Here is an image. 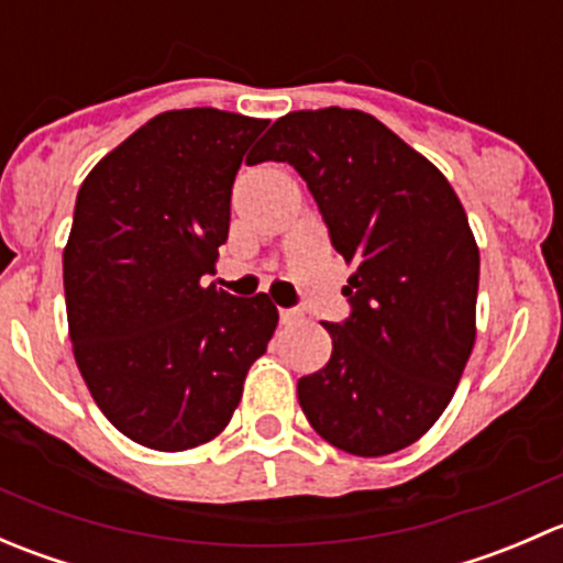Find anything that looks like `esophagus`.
I'll use <instances>...</instances> for the list:
<instances>
[{
	"mask_svg": "<svg viewBox=\"0 0 563 563\" xmlns=\"http://www.w3.org/2000/svg\"><path fill=\"white\" fill-rule=\"evenodd\" d=\"M299 318H302V310H297V308H283L280 310V323H297Z\"/></svg>",
	"mask_w": 563,
	"mask_h": 563,
	"instance_id": "esophagus-1",
	"label": "esophagus"
}]
</instances>
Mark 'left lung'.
<instances>
[{
  "mask_svg": "<svg viewBox=\"0 0 563 563\" xmlns=\"http://www.w3.org/2000/svg\"><path fill=\"white\" fill-rule=\"evenodd\" d=\"M297 168L351 266L332 356L299 378L321 439L360 457L406 450L450 406L474 349L479 250L444 174L365 111L277 119L255 163Z\"/></svg>",
  "mask_w": 563,
  "mask_h": 563,
  "instance_id": "obj_1",
  "label": "left lung"
}]
</instances>
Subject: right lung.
<instances>
[{"label": "right lung", "mask_w": 563, "mask_h": 563, "mask_svg": "<svg viewBox=\"0 0 563 563\" xmlns=\"http://www.w3.org/2000/svg\"><path fill=\"white\" fill-rule=\"evenodd\" d=\"M266 124L218 108L166 111L78 190L62 258L73 354L108 422L150 450L212 441L277 327L266 294L201 283L229 240L242 157Z\"/></svg>", "instance_id": "obj_1"}]
</instances>
